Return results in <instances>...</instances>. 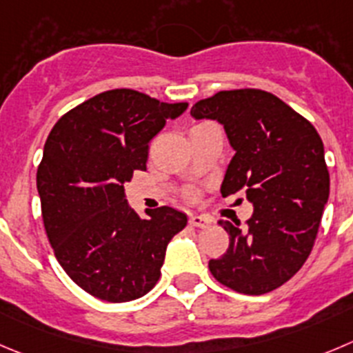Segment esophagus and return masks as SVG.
Masks as SVG:
<instances>
[{"label": "esophagus", "instance_id": "1", "mask_svg": "<svg viewBox=\"0 0 353 353\" xmlns=\"http://www.w3.org/2000/svg\"><path fill=\"white\" fill-rule=\"evenodd\" d=\"M189 221H190V225H194V227H201V229H206V227H210V223H211L210 218L203 216V214H192Z\"/></svg>", "mask_w": 353, "mask_h": 353}]
</instances>
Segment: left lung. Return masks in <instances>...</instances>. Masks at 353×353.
<instances>
[{
    "mask_svg": "<svg viewBox=\"0 0 353 353\" xmlns=\"http://www.w3.org/2000/svg\"><path fill=\"white\" fill-rule=\"evenodd\" d=\"M194 119L223 126L234 157L221 196L246 192L253 216L221 220L230 244L210 260L223 286L244 294L277 290L307 261L322 211L330 199V173L317 130L288 103L261 90L220 92L190 109Z\"/></svg>",
    "mask_w": 353,
    "mask_h": 353,
    "instance_id": "obj_1",
    "label": "left lung"
}]
</instances>
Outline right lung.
<instances>
[{
  "label": "right lung",
  "instance_id": "obj_1",
  "mask_svg": "<svg viewBox=\"0 0 353 353\" xmlns=\"http://www.w3.org/2000/svg\"><path fill=\"white\" fill-rule=\"evenodd\" d=\"M187 107L110 90L50 132L36 174L46 236L65 274L92 296L123 303L149 293L168 243L185 229L187 214L170 206L140 216L124 183L145 170L149 142Z\"/></svg>",
  "mask_w": 353,
  "mask_h": 353
}]
</instances>
